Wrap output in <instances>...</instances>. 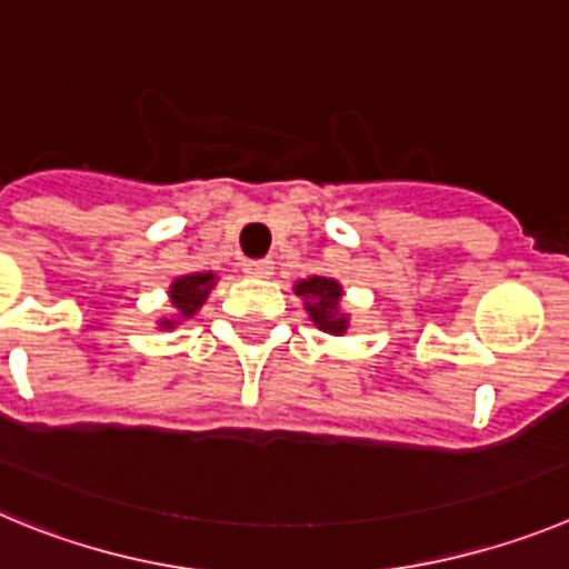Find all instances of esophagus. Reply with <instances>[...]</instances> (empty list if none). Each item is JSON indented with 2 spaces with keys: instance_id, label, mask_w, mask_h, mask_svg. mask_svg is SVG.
<instances>
[{
  "instance_id": "34e87169",
  "label": "esophagus",
  "mask_w": 569,
  "mask_h": 569,
  "mask_svg": "<svg viewBox=\"0 0 569 569\" xmlns=\"http://www.w3.org/2000/svg\"><path fill=\"white\" fill-rule=\"evenodd\" d=\"M244 273L256 279H270L273 276V261L270 259H248L244 261Z\"/></svg>"
}]
</instances>
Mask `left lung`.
Masks as SVG:
<instances>
[{"instance_id":"1","label":"left lung","mask_w":569,"mask_h":569,"mask_svg":"<svg viewBox=\"0 0 569 569\" xmlns=\"http://www.w3.org/2000/svg\"><path fill=\"white\" fill-rule=\"evenodd\" d=\"M296 296L305 301V310H308L310 321L316 328L325 330L330 336H345L350 328V313L341 305V284L330 276H308V279H299L293 284Z\"/></svg>"}]
</instances>
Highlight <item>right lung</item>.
Returning a JSON list of instances; mask_svg holds the SVG:
<instances>
[{
    "label": "right lung",
    "instance_id": "obj_1",
    "mask_svg": "<svg viewBox=\"0 0 569 569\" xmlns=\"http://www.w3.org/2000/svg\"><path fill=\"white\" fill-rule=\"evenodd\" d=\"M216 281H219V276H216L213 270H208V273L176 276L168 288L170 313L156 321V328L173 330L179 328V325H184L188 319H193V316L202 310L204 301H208L210 290L216 288Z\"/></svg>",
    "mask_w": 569,
    "mask_h": 569
}]
</instances>
